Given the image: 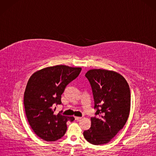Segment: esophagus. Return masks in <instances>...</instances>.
Segmentation results:
<instances>
[{
    "mask_svg": "<svg viewBox=\"0 0 156 156\" xmlns=\"http://www.w3.org/2000/svg\"><path fill=\"white\" fill-rule=\"evenodd\" d=\"M82 119V117H75V120H76V121L80 120V119Z\"/></svg>",
    "mask_w": 156,
    "mask_h": 156,
    "instance_id": "34e87169",
    "label": "esophagus"
}]
</instances>
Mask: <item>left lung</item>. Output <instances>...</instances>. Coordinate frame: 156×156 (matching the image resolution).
<instances>
[{
  "label": "left lung",
  "mask_w": 156,
  "mask_h": 156,
  "mask_svg": "<svg viewBox=\"0 0 156 156\" xmlns=\"http://www.w3.org/2000/svg\"><path fill=\"white\" fill-rule=\"evenodd\" d=\"M85 76L90 82L94 101V117L84 138L93 145L108 143L122 129L129 117L131 93L127 82L118 73L90 69Z\"/></svg>",
  "instance_id": "left-lung-1"
}]
</instances>
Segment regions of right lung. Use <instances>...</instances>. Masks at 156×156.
Instances as JSON below:
<instances>
[{
	"label": "right lung",
	"instance_id": "1",
	"mask_svg": "<svg viewBox=\"0 0 156 156\" xmlns=\"http://www.w3.org/2000/svg\"><path fill=\"white\" fill-rule=\"evenodd\" d=\"M81 69L59 65L36 72L29 78L24 94L25 113L33 131L42 140L55 141L62 138L67 130L66 122L74 120L54 112L58 105H62L65 88Z\"/></svg>",
	"mask_w": 156,
	"mask_h": 156
}]
</instances>
